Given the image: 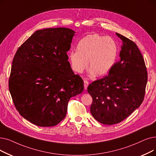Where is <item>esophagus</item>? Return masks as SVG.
I'll use <instances>...</instances> for the list:
<instances>
[{"mask_svg": "<svg viewBox=\"0 0 156 156\" xmlns=\"http://www.w3.org/2000/svg\"><path fill=\"white\" fill-rule=\"evenodd\" d=\"M83 82H84V89L86 90L87 89L88 85H89V82H88V81L85 79L83 80Z\"/></svg>", "mask_w": 156, "mask_h": 156, "instance_id": "34e87169", "label": "esophagus"}]
</instances>
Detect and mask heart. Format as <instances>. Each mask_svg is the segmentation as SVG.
Listing matches in <instances>:
<instances>
[{"label":"heart","mask_w":156,"mask_h":156,"mask_svg":"<svg viewBox=\"0 0 156 156\" xmlns=\"http://www.w3.org/2000/svg\"><path fill=\"white\" fill-rule=\"evenodd\" d=\"M76 50L69 54L72 69L77 73H83L89 63L90 73L98 76L110 71L117 55V47L113 39L97 34L83 37L78 42Z\"/></svg>","instance_id":"1"}]
</instances>
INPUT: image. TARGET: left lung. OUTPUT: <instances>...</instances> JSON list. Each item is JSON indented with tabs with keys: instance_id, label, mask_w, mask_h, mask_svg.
<instances>
[{
	"instance_id": "obj_1",
	"label": "left lung",
	"mask_w": 156,
	"mask_h": 156,
	"mask_svg": "<svg viewBox=\"0 0 156 156\" xmlns=\"http://www.w3.org/2000/svg\"><path fill=\"white\" fill-rule=\"evenodd\" d=\"M116 35L122 41L120 60L107 76L87 88L92 98V115L106 125L120 122L141 105L148 78L144 58L136 43L119 33Z\"/></svg>"
}]
</instances>
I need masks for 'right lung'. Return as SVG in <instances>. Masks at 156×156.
<instances>
[{
  "mask_svg": "<svg viewBox=\"0 0 156 156\" xmlns=\"http://www.w3.org/2000/svg\"><path fill=\"white\" fill-rule=\"evenodd\" d=\"M74 33L64 27L37 30L13 58L9 79L13 103L23 118L36 126L60 123L71 98L83 90L82 78L74 74L67 60Z\"/></svg>",
  "mask_w": 156,
  "mask_h": 156,
  "instance_id": "right-lung-1",
  "label": "right lung"
}]
</instances>
